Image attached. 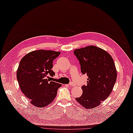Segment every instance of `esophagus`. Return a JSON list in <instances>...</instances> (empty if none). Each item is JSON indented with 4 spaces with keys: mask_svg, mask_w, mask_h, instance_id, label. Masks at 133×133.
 Here are the masks:
<instances>
[{
    "mask_svg": "<svg viewBox=\"0 0 133 133\" xmlns=\"http://www.w3.org/2000/svg\"><path fill=\"white\" fill-rule=\"evenodd\" d=\"M68 86H75V85H74V84H73V83H72V82H71L68 85Z\"/></svg>",
    "mask_w": 133,
    "mask_h": 133,
    "instance_id": "1",
    "label": "esophagus"
}]
</instances>
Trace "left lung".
<instances>
[{
    "instance_id": "left-lung-1",
    "label": "left lung",
    "mask_w": 133,
    "mask_h": 133,
    "mask_svg": "<svg viewBox=\"0 0 133 133\" xmlns=\"http://www.w3.org/2000/svg\"><path fill=\"white\" fill-rule=\"evenodd\" d=\"M73 53L79 60L82 74L88 77L87 85L82 87V95L76 100L84 109L95 108L109 97L115 84L114 61L107 51L93 45L75 49Z\"/></svg>"
}]
</instances>
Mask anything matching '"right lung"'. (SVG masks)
I'll return each mask as SVG.
<instances>
[{
  "instance_id": "add662e5",
  "label": "right lung",
  "mask_w": 133,
  "mask_h": 133,
  "mask_svg": "<svg viewBox=\"0 0 133 133\" xmlns=\"http://www.w3.org/2000/svg\"><path fill=\"white\" fill-rule=\"evenodd\" d=\"M60 54L58 51L38 50L26 54L19 62L16 75L19 88L35 107L50 104L62 85L48 79L55 76L51 70L52 62Z\"/></svg>"
}]
</instances>
